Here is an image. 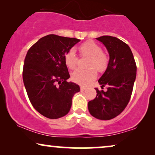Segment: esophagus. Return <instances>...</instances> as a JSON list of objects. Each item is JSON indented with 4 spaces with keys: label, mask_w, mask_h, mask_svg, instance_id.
<instances>
[{
    "label": "esophagus",
    "mask_w": 155,
    "mask_h": 155,
    "mask_svg": "<svg viewBox=\"0 0 155 155\" xmlns=\"http://www.w3.org/2000/svg\"><path fill=\"white\" fill-rule=\"evenodd\" d=\"M86 89H87V88L83 87V86H81V87H80V90H81V91H84V90H85Z\"/></svg>",
    "instance_id": "obj_1"
}]
</instances>
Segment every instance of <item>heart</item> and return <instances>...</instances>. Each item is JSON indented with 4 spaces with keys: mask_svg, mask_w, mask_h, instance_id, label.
<instances>
[{
    "mask_svg": "<svg viewBox=\"0 0 155 155\" xmlns=\"http://www.w3.org/2000/svg\"><path fill=\"white\" fill-rule=\"evenodd\" d=\"M81 55L90 58L88 70L77 69L72 74V80L82 85H87L97 78V72H103L108 65V58L102 53V49L95 42L89 41L82 43L79 47ZM78 56L74 49H70L65 55L66 65L70 69H74L78 63Z\"/></svg>",
    "mask_w": 155,
    "mask_h": 155,
    "instance_id": "b5f03b06",
    "label": "heart"
}]
</instances>
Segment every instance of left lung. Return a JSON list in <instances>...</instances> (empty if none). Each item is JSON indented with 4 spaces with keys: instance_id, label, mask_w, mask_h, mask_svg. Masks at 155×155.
<instances>
[{
    "instance_id": "1",
    "label": "left lung",
    "mask_w": 155,
    "mask_h": 155,
    "mask_svg": "<svg viewBox=\"0 0 155 155\" xmlns=\"http://www.w3.org/2000/svg\"><path fill=\"white\" fill-rule=\"evenodd\" d=\"M107 48L110 55L108 65L98 80L106 92L95 88L97 96L88 102V110L94 117L108 120L117 117L129 102L136 78L137 66L127 44L110 35L97 38Z\"/></svg>"
}]
</instances>
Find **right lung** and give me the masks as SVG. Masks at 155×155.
<instances>
[{"mask_svg":"<svg viewBox=\"0 0 155 155\" xmlns=\"http://www.w3.org/2000/svg\"><path fill=\"white\" fill-rule=\"evenodd\" d=\"M80 40L48 35L28 51L23 79L32 105L42 115L58 119L69 112L72 99L80 87L67 82L70 75L65 55Z\"/></svg>","mask_w":155,"mask_h":155,"instance_id":"1","label":"right lung"}]
</instances>
